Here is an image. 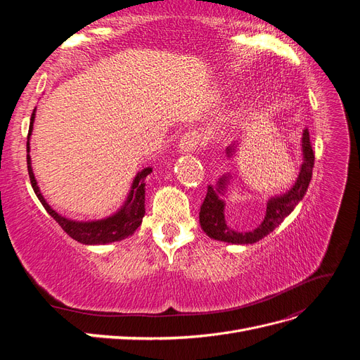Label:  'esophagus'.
Returning a JSON list of instances; mask_svg holds the SVG:
<instances>
[{
	"label": "esophagus",
	"instance_id": "34e87169",
	"mask_svg": "<svg viewBox=\"0 0 360 360\" xmlns=\"http://www.w3.org/2000/svg\"><path fill=\"white\" fill-rule=\"evenodd\" d=\"M204 144V135L197 129H192L184 134L180 139V151L181 153H192Z\"/></svg>",
	"mask_w": 360,
	"mask_h": 360
}]
</instances>
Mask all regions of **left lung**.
<instances>
[{
    "instance_id": "obj_1",
    "label": "left lung",
    "mask_w": 360,
    "mask_h": 360,
    "mask_svg": "<svg viewBox=\"0 0 360 360\" xmlns=\"http://www.w3.org/2000/svg\"><path fill=\"white\" fill-rule=\"evenodd\" d=\"M302 143H303L302 144L303 165L300 168L297 181L294 183V186L287 193L281 195V197H276V198H271L267 202L264 219L255 228V230L236 231L230 225H226L225 214H224L225 202L221 197L224 193L226 177H222L219 183H217L216 188H212V186L207 188V195L201 204L200 224L204 233L209 237L214 238V240L234 243V245H249V243H255L261 240V238H264L267 234L274 231L304 197V193H307L309 186V181L312 179L315 156L311 146L308 129L303 130ZM231 151H234V146L228 148L226 153L230 155Z\"/></svg>"
}]
</instances>
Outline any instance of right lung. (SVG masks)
<instances>
[{"label": "right lung", "mask_w": 360, "mask_h": 360, "mask_svg": "<svg viewBox=\"0 0 360 360\" xmlns=\"http://www.w3.org/2000/svg\"><path fill=\"white\" fill-rule=\"evenodd\" d=\"M32 123H34V112L31 115L30 130H28V141H27V153H30V135L32 130ZM27 165H28V176L31 186L34 189L39 201L45 207V210L58 222L63 228L76 242L84 245H105L123 240V238L132 236L136 228L143 222V217L146 214V177L151 172V168H146L141 171L135 177L132 183V191H130L126 204L123 209L117 212L114 216L106 217L102 221H93V222H76L70 221L58 214L56 210L51 209V205L41 197L39 191L37 181L34 179L31 168V159L27 155Z\"/></svg>", "instance_id": "add662e5"}]
</instances>
